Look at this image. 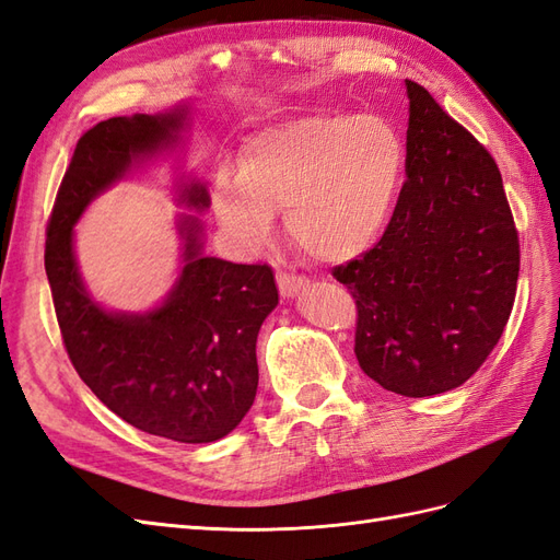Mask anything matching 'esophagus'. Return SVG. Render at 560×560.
<instances>
[{"mask_svg": "<svg viewBox=\"0 0 560 560\" xmlns=\"http://www.w3.org/2000/svg\"><path fill=\"white\" fill-rule=\"evenodd\" d=\"M278 287H280V294H282V299H294V296H299L303 290H306L308 287V280L306 278H296V276H290V273H278Z\"/></svg>", "mask_w": 560, "mask_h": 560, "instance_id": "1", "label": "esophagus"}]
</instances>
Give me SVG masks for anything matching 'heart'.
I'll return each mask as SVG.
<instances>
[{
    "mask_svg": "<svg viewBox=\"0 0 560 560\" xmlns=\"http://www.w3.org/2000/svg\"><path fill=\"white\" fill-rule=\"evenodd\" d=\"M406 147L381 116L306 114L266 126L241 144L235 171L212 177V212L229 241L252 254L284 208L290 238L315 259L350 261L393 224Z\"/></svg>",
    "mask_w": 560,
    "mask_h": 560,
    "instance_id": "heart-1",
    "label": "heart"
}]
</instances>
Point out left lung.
Wrapping results in <instances>:
<instances>
[{"label": "left lung", "instance_id": "left-lung-1", "mask_svg": "<svg viewBox=\"0 0 560 560\" xmlns=\"http://www.w3.org/2000/svg\"><path fill=\"white\" fill-rule=\"evenodd\" d=\"M406 182L393 224L334 268L358 301L354 354L404 397L460 387L500 341L518 280V235L493 156L413 81Z\"/></svg>", "mask_w": 560, "mask_h": 560}]
</instances>
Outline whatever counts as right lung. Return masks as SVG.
<instances>
[{"mask_svg": "<svg viewBox=\"0 0 560 560\" xmlns=\"http://www.w3.org/2000/svg\"><path fill=\"white\" fill-rule=\"evenodd\" d=\"M191 107L114 116L81 135L46 231V276L67 354L81 381L109 411L142 432L182 444H210L241 425L257 397V336L278 306L268 266L233 264L206 254L210 208L206 184H175L182 241L177 278L147 311L100 303L79 270L74 226L91 202L130 171L175 154Z\"/></svg>", "mask_w": 560, "mask_h": 560, "instance_id": "1", "label": "right lung"}]
</instances>
